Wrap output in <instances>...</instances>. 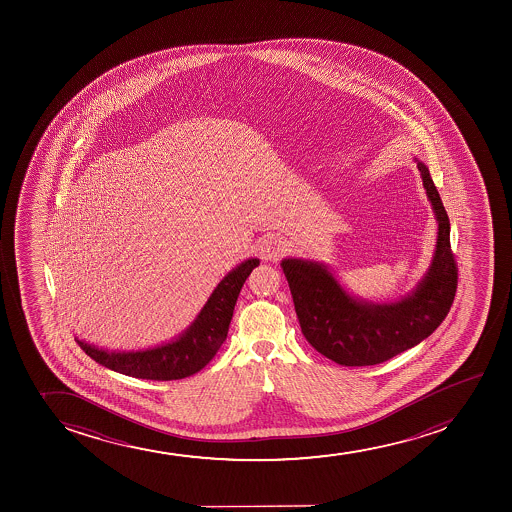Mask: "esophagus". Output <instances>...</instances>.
Masks as SVG:
<instances>
[{
    "mask_svg": "<svg viewBox=\"0 0 512 512\" xmlns=\"http://www.w3.org/2000/svg\"><path fill=\"white\" fill-rule=\"evenodd\" d=\"M261 251H263V256L266 259H280L283 254L288 251V242L287 239H283V237H278V235H271V237H266L265 242H263V247H261Z\"/></svg>",
    "mask_w": 512,
    "mask_h": 512,
    "instance_id": "esophagus-1",
    "label": "esophagus"
}]
</instances>
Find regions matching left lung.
Here are the masks:
<instances>
[{
  "label": "left lung",
  "mask_w": 512,
  "mask_h": 512,
  "mask_svg": "<svg viewBox=\"0 0 512 512\" xmlns=\"http://www.w3.org/2000/svg\"><path fill=\"white\" fill-rule=\"evenodd\" d=\"M439 222L429 273L417 290L393 304L353 299L323 265L283 259L282 268L306 340L324 357L345 367L376 365L415 347L446 319L458 288V265L449 239V217L430 172L418 162Z\"/></svg>",
  "instance_id": "obj_1"
}]
</instances>
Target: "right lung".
Wrapping results in <instances>:
<instances>
[{"label": "right lung", "instance_id": "add662e5", "mask_svg": "<svg viewBox=\"0 0 512 512\" xmlns=\"http://www.w3.org/2000/svg\"><path fill=\"white\" fill-rule=\"evenodd\" d=\"M259 265V259H247L218 283L198 318L184 335L162 347L143 352H106L77 340L90 359L107 369L121 372L124 376L152 381H174L193 376L215 357L229 333L230 319L242 285L251 271Z\"/></svg>", "mask_w": 512, "mask_h": 512}]
</instances>
